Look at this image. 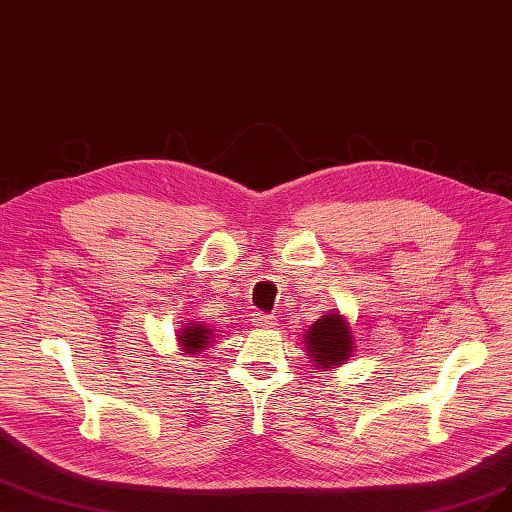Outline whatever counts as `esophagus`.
I'll return each instance as SVG.
<instances>
[{"mask_svg":"<svg viewBox=\"0 0 512 512\" xmlns=\"http://www.w3.org/2000/svg\"><path fill=\"white\" fill-rule=\"evenodd\" d=\"M254 325H258V327H273L275 325V317L267 315V313H258L254 317Z\"/></svg>","mask_w":512,"mask_h":512,"instance_id":"1","label":"esophagus"}]
</instances>
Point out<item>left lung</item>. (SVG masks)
Listing matches in <instances>:
<instances>
[{
	"instance_id": "obj_1",
	"label": "left lung",
	"mask_w": 512,
	"mask_h": 512,
	"mask_svg": "<svg viewBox=\"0 0 512 512\" xmlns=\"http://www.w3.org/2000/svg\"><path fill=\"white\" fill-rule=\"evenodd\" d=\"M304 338V349L313 355V361H317L321 367L340 365L353 353V336L349 332V325L338 313L325 315L315 321Z\"/></svg>"
}]
</instances>
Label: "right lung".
Masks as SVG:
<instances>
[{
  "label": "right lung",
  "instance_id": "1",
  "mask_svg": "<svg viewBox=\"0 0 512 512\" xmlns=\"http://www.w3.org/2000/svg\"><path fill=\"white\" fill-rule=\"evenodd\" d=\"M210 336L212 334L206 325L193 323V325H187L185 330L180 332V342L189 353H199V351H203V344L210 342Z\"/></svg>",
  "mask_w": 512,
  "mask_h": 512
}]
</instances>
